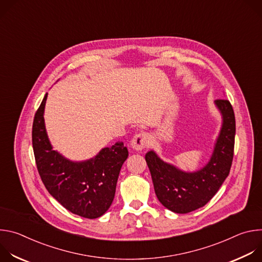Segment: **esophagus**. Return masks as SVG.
<instances>
[{
  "label": "esophagus",
  "instance_id": "esophagus-1",
  "mask_svg": "<svg viewBox=\"0 0 262 262\" xmlns=\"http://www.w3.org/2000/svg\"><path fill=\"white\" fill-rule=\"evenodd\" d=\"M149 142V138H148V134L145 132L139 133L137 134L133 140H132V147L136 150H142V149L146 148Z\"/></svg>",
  "mask_w": 262,
  "mask_h": 262
}]
</instances>
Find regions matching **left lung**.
I'll return each mask as SVG.
<instances>
[{
  "instance_id": "left-lung-1",
  "label": "left lung",
  "mask_w": 262,
  "mask_h": 262,
  "mask_svg": "<svg viewBox=\"0 0 262 262\" xmlns=\"http://www.w3.org/2000/svg\"><path fill=\"white\" fill-rule=\"evenodd\" d=\"M215 104L223 115V125L212 157L203 169L185 173L164 163L154 151L145 156L159 201L176 213H188L204 206L230 172L234 155V111L227 99H216Z\"/></svg>"
}]
</instances>
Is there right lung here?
I'll use <instances>...</instances> for the list:
<instances>
[{
  "mask_svg": "<svg viewBox=\"0 0 262 262\" xmlns=\"http://www.w3.org/2000/svg\"><path fill=\"white\" fill-rule=\"evenodd\" d=\"M48 93L36 111L32 144L37 170L49 193L67 210L87 219L102 215L113 202L120 169L128 157L123 142L106 147L94 158L73 163L53 150L43 111Z\"/></svg>",
  "mask_w": 262,
  "mask_h": 262,
  "instance_id": "obj_1",
  "label": "right lung"
}]
</instances>
